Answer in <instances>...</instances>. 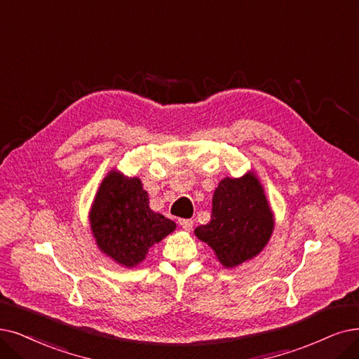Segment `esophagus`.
Listing matches in <instances>:
<instances>
[{
    "label": "esophagus",
    "mask_w": 359,
    "mask_h": 359,
    "mask_svg": "<svg viewBox=\"0 0 359 359\" xmlns=\"http://www.w3.org/2000/svg\"><path fill=\"white\" fill-rule=\"evenodd\" d=\"M180 225L185 231H191L193 229V221L191 219H180Z\"/></svg>",
    "instance_id": "34e87169"
}]
</instances>
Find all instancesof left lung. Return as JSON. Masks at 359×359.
I'll return each instance as SVG.
<instances>
[{
    "mask_svg": "<svg viewBox=\"0 0 359 359\" xmlns=\"http://www.w3.org/2000/svg\"><path fill=\"white\" fill-rule=\"evenodd\" d=\"M274 213L253 170L225 177L212 198L210 222L194 229L224 268H236L259 255L274 231Z\"/></svg>",
    "mask_w": 359,
    "mask_h": 359,
    "instance_id": "8db88e82",
    "label": "left lung"
}]
</instances>
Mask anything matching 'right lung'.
Returning <instances> with one entry per match:
<instances>
[{
	"instance_id": "add662e5",
	"label": "right lung",
	"mask_w": 359,
	"mask_h": 359,
	"mask_svg": "<svg viewBox=\"0 0 359 359\" xmlns=\"http://www.w3.org/2000/svg\"><path fill=\"white\" fill-rule=\"evenodd\" d=\"M88 219L100 252L123 268L140 265L150 248L177 228L150 209L138 177H126L114 168L100 184Z\"/></svg>"
}]
</instances>
